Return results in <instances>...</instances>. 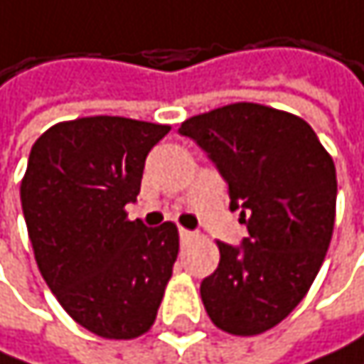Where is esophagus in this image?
<instances>
[{
    "label": "esophagus",
    "instance_id": "esophagus-1",
    "mask_svg": "<svg viewBox=\"0 0 364 364\" xmlns=\"http://www.w3.org/2000/svg\"><path fill=\"white\" fill-rule=\"evenodd\" d=\"M178 237H181V241H188V239L194 237V232H192V230H186V228H181V230H178Z\"/></svg>",
    "mask_w": 364,
    "mask_h": 364
}]
</instances>
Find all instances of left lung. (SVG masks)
I'll return each mask as SVG.
<instances>
[{"label":"left lung","instance_id":"1","mask_svg":"<svg viewBox=\"0 0 364 364\" xmlns=\"http://www.w3.org/2000/svg\"><path fill=\"white\" fill-rule=\"evenodd\" d=\"M228 183L241 245L218 241L220 264L200 284L215 326L258 335L277 326L311 288L335 226L337 174L316 132L296 114L239 102L181 123Z\"/></svg>","mask_w":364,"mask_h":364}]
</instances>
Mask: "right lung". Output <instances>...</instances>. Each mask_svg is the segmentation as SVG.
<instances>
[{"label":"right lung","mask_w":364,"mask_h":364,"mask_svg":"<svg viewBox=\"0 0 364 364\" xmlns=\"http://www.w3.org/2000/svg\"><path fill=\"white\" fill-rule=\"evenodd\" d=\"M168 125L125 117L57 123L31 146L21 205L38 269L59 305L104 339L151 328L178 254L172 222H129L144 159Z\"/></svg>","instance_id":"right-lung-1"}]
</instances>
